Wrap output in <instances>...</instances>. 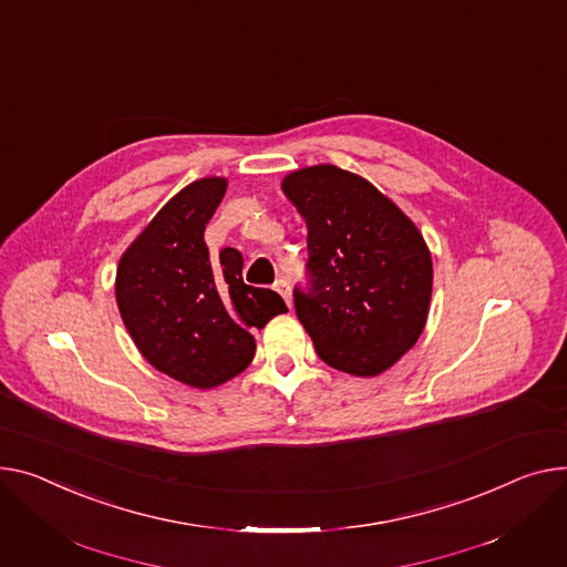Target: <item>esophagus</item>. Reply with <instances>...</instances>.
I'll use <instances>...</instances> for the list:
<instances>
[{
  "label": "esophagus",
  "mask_w": 567,
  "mask_h": 567,
  "mask_svg": "<svg viewBox=\"0 0 567 567\" xmlns=\"http://www.w3.org/2000/svg\"><path fill=\"white\" fill-rule=\"evenodd\" d=\"M274 289L285 298V303H287V308H291V287H289V282L285 280V278H280V280H276V285H274Z\"/></svg>",
  "instance_id": "esophagus-1"
}]
</instances>
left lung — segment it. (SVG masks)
I'll list each match as a JSON object with an SVG mask.
<instances>
[{
    "mask_svg": "<svg viewBox=\"0 0 567 567\" xmlns=\"http://www.w3.org/2000/svg\"><path fill=\"white\" fill-rule=\"evenodd\" d=\"M282 192L308 223L298 321L326 364L379 375L426 326L433 261L424 237L373 184L330 164L287 175Z\"/></svg>",
    "mask_w": 567,
    "mask_h": 567,
    "instance_id": "obj_1",
    "label": "left lung"
}]
</instances>
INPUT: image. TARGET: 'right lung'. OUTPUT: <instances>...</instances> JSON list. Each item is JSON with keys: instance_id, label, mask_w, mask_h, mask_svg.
Segmentation results:
<instances>
[{"instance_id": "obj_1", "label": "right lung", "mask_w": 567, "mask_h": 567, "mask_svg": "<svg viewBox=\"0 0 567 567\" xmlns=\"http://www.w3.org/2000/svg\"><path fill=\"white\" fill-rule=\"evenodd\" d=\"M223 177H203L171 198L125 250L116 274L118 310L155 369L198 390L241 373L255 355L252 328L287 312L280 293L244 282V257H209L205 225L225 196Z\"/></svg>"}]
</instances>
